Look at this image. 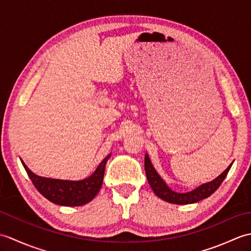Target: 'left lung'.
Returning a JSON list of instances; mask_svg holds the SVG:
<instances>
[{
    "instance_id": "8db88e82",
    "label": "left lung",
    "mask_w": 251,
    "mask_h": 251,
    "mask_svg": "<svg viewBox=\"0 0 251 251\" xmlns=\"http://www.w3.org/2000/svg\"><path fill=\"white\" fill-rule=\"evenodd\" d=\"M232 164L220 176H218V177L212 181H209V182L207 183H202L200 186H197L196 189L190 192H186V193H178V192H175L170 189L167 183L162 179L161 176L157 174L147 153L145 156V169L147 179L149 181V184H150L154 192V194L165 201L177 205L194 204V202L207 199V197H209L212 193H215L216 190L219 188L221 183L223 182V180L226 179L228 170L232 167Z\"/></svg>"
}]
</instances>
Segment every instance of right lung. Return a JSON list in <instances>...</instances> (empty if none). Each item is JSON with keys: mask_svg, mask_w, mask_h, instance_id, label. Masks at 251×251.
I'll return each instance as SVG.
<instances>
[{"mask_svg": "<svg viewBox=\"0 0 251 251\" xmlns=\"http://www.w3.org/2000/svg\"><path fill=\"white\" fill-rule=\"evenodd\" d=\"M110 156L111 154L105 156L89 177L77 181L41 177L32 173L23 159L20 158V161L32 183L45 199L60 206L75 207L87 204L98 194L102 185L105 164Z\"/></svg>", "mask_w": 251, "mask_h": 251, "instance_id": "add662e5", "label": "right lung"}]
</instances>
